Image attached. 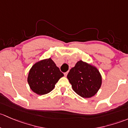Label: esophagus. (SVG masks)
Returning a JSON list of instances; mask_svg holds the SVG:
<instances>
[{"label": "esophagus", "instance_id": "esophagus-1", "mask_svg": "<svg viewBox=\"0 0 128 128\" xmlns=\"http://www.w3.org/2000/svg\"><path fill=\"white\" fill-rule=\"evenodd\" d=\"M68 72H66V73H64V76H66L67 74H68Z\"/></svg>", "mask_w": 128, "mask_h": 128}]
</instances>
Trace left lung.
Returning a JSON list of instances; mask_svg holds the SVG:
<instances>
[{"instance_id":"left-lung-1","label":"left lung","mask_w":128,"mask_h":128,"mask_svg":"<svg viewBox=\"0 0 128 128\" xmlns=\"http://www.w3.org/2000/svg\"><path fill=\"white\" fill-rule=\"evenodd\" d=\"M67 78L73 90L83 98H90L97 94L102 85V76L96 67L78 61L70 70Z\"/></svg>"}]
</instances>
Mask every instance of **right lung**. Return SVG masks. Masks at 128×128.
Masks as SVG:
<instances>
[{
  "label": "right lung",
  "mask_w": 128,
  "mask_h": 128,
  "mask_svg": "<svg viewBox=\"0 0 128 128\" xmlns=\"http://www.w3.org/2000/svg\"><path fill=\"white\" fill-rule=\"evenodd\" d=\"M64 76L54 62L49 58L36 63L31 67L28 82L34 92L44 95L52 91L55 84Z\"/></svg>",
  "instance_id": "add662e5"
}]
</instances>
